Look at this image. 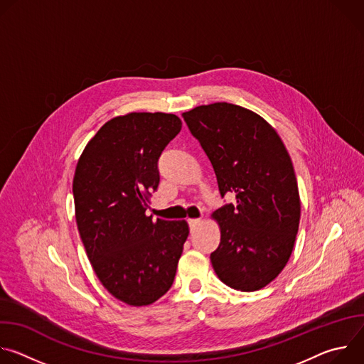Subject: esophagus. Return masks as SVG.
Wrapping results in <instances>:
<instances>
[{"label": "esophagus", "mask_w": 364, "mask_h": 364, "mask_svg": "<svg viewBox=\"0 0 364 364\" xmlns=\"http://www.w3.org/2000/svg\"><path fill=\"white\" fill-rule=\"evenodd\" d=\"M200 223H201V219H188V225L191 230H194Z\"/></svg>", "instance_id": "obj_1"}]
</instances>
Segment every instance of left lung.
Masks as SVG:
<instances>
[{
    "label": "left lung",
    "mask_w": 364,
    "mask_h": 364,
    "mask_svg": "<svg viewBox=\"0 0 364 364\" xmlns=\"http://www.w3.org/2000/svg\"><path fill=\"white\" fill-rule=\"evenodd\" d=\"M183 118L213 166L222 197L236 196L212 215L220 228L213 269L233 289H261L285 268L298 233L301 201L289 154L262 117L233 103L201 105Z\"/></svg>",
    "instance_id": "left-lung-1"
}]
</instances>
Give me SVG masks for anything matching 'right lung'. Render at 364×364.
Wrapping results in <instances>:
<instances>
[{"mask_svg":"<svg viewBox=\"0 0 364 364\" xmlns=\"http://www.w3.org/2000/svg\"><path fill=\"white\" fill-rule=\"evenodd\" d=\"M180 129L173 114L112 118L76 166L75 215L86 255L100 284L132 306L149 305L171 288L188 236L186 220L145 215L160 183V155Z\"/></svg>","mask_w":364,"mask_h":364,"instance_id":"1","label":"right lung"}]
</instances>
